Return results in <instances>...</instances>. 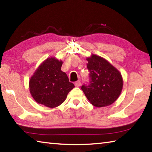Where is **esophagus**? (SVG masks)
Listing matches in <instances>:
<instances>
[{
    "instance_id": "esophagus-1",
    "label": "esophagus",
    "mask_w": 152,
    "mask_h": 152,
    "mask_svg": "<svg viewBox=\"0 0 152 152\" xmlns=\"http://www.w3.org/2000/svg\"><path fill=\"white\" fill-rule=\"evenodd\" d=\"M74 84H75V86H76V87H79L80 86L81 82H80V80H78V81L75 82V83H74Z\"/></svg>"
}]
</instances>
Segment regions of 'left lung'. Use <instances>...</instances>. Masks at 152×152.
<instances>
[{
  "instance_id": "1",
  "label": "left lung",
  "mask_w": 152,
  "mask_h": 152,
  "mask_svg": "<svg viewBox=\"0 0 152 152\" xmlns=\"http://www.w3.org/2000/svg\"><path fill=\"white\" fill-rule=\"evenodd\" d=\"M90 71V84L82 90L91 103L96 107L113 104L121 93L123 80L120 72L101 56L92 54L86 58Z\"/></svg>"
}]
</instances>
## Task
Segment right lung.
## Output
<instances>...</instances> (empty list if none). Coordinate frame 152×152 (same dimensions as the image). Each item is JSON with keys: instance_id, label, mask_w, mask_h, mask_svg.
Segmentation results:
<instances>
[{"instance_id": "right-lung-1", "label": "right lung", "mask_w": 152, "mask_h": 152, "mask_svg": "<svg viewBox=\"0 0 152 152\" xmlns=\"http://www.w3.org/2000/svg\"><path fill=\"white\" fill-rule=\"evenodd\" d=\"M63 61L55 57L46 59L36 69L29 82V91L37 103L55 108L63 103L74 88L67 74L61 70Z\"/></svg>"}]
</instances>
